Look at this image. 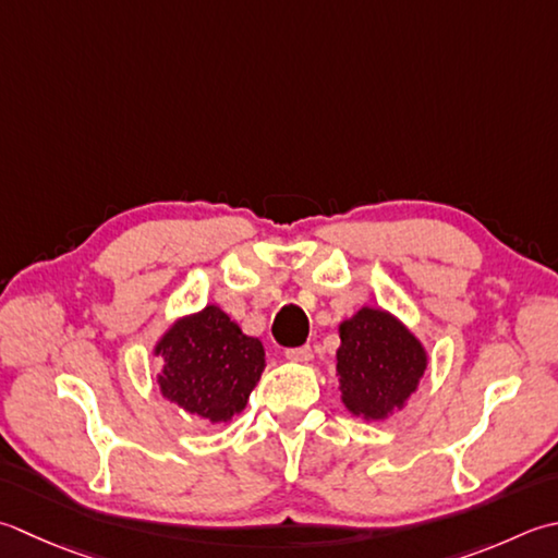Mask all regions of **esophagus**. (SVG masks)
I'll return each mask as SVG.
<instances>
[{"label":"esophagus","instance_id":"34e87169","mask_svg":"<svg viewBox=\"0 0 558 558\" xmlns=\"http://www.w3.org/2000/svg\"><path fill=\"white\" fill-rule=\"evenodd\" d=\"M288 360H292V363H312L314 360V351L310 345H300V348H290V351L286 353Z\"/></svg>","mask_w":558,"mask_h":558}]
</instances>
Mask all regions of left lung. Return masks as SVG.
I'll return each instance as SVG.
<instances>
[{"label":"left lung","instance_id":"obj_1","mask_svg":"<svg viewBox=\"0 0 558 558\" xmlns=\"http://www.w3.org/2000/svg\"><path fill=\"white\" fill-rule=\"evenodd\" d=\"M336 377L341 401L363 421H385L407 407L428 367V351L399 316L360 307L338 324Z\"/></svg>","mask_w":558,"mask_h":558}]
</instances>
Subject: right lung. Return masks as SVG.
Listing matches in <instances>:
<instances>
[{
    "instance_id": "right-lung-1",
    "label": "right lung",
    "mask_w": 558,
    "mask_h": 558,
    "mask_svg": "<svg viewBox=\"0 0 558 558\" xmlns=\"http://www.w3.org/2000/svg\"><path fill=\"white\" fill-rule=\"evenodd\" d=\"M151 353L161 357V397L207 423L239 416L266 367L264 343L217 304L173 319Z\"/></svg>"
}]
</instances>
